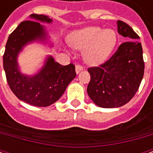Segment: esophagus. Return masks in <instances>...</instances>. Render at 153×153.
Wrapping results in <instances>:
<instances>
[{
	"instance_id": "34e87169",
	"label": "esophagus",
	"mask_w": 153,
	"mask_h": 153,
	"mask_svg": "<svg viewBox=\"0 0 153 153\" xmlns=\"http://www.w3.org/2000/svg\"><path fill=\"white\" fill-rule=\"evenodd\" d=\"M82 69H83V67H82V65H76V74H78L81 71H82Z\"/></svg>"
}]
</instances>
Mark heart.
<instances>
[{"mask_svg": "<svg viewBox=\"0 0 153 153\" xmlns=\"http://www.w3.org/2000/svg\"><path fill=\"white\" fill-rule=\"evenodd\" d=\"M117 34L112 29L90 26L76 30L71 36L74 48L84 50L83 58L88 65H99L107 59L117 44Z\"/></svg>", "mask_w": 153, "mask_h": 153, "instance_id": "heart-1", "label": "heart"}]
</instances>
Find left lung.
<instances>
[{"label":"left lung","instance_id":"8db88e82","mask_svg":"<svg viewBox=\"0 0 153 153\" xmlns=\"http://www.w3.org/2000/svg\"><path fill=\"white\" fill-rule=\"evenodd\" d=\"M117 31L123 37L140 39L131 27L117 21ZM143 51L137 40L121 44L107 61L100 66L88 69L90 82L87 92L98 106L120 107L128 102L138 91L144 76Z\"/></svg>","mask_w":153,"mask_h":153}]
</instances>
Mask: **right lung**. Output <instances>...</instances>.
Masks as SVG:
<instances>
[{
    "mask_svg": "<svg viewBox=\"0 0 153 153\" xmlns=\"http://www.w3.org/2000/svg\"><path fill=\"white\" fill-rule=\"evenodd\" d=\"M32 20L21 22L10 34L3 55V67L11 90L22 101L35 106H48L65 93L69 83L76 77L75 65H61L48 56L38 73L27 76L20 72L18 55L23 48L35 41H47V32L39 22L51 24L53 19L46 15L33 13Z\"/></svg>",
    "mask_w": 153,
    "mask_h": 153,
    "instance_id": "obj_1",
    "label": "right lung"
}]
</instances>
